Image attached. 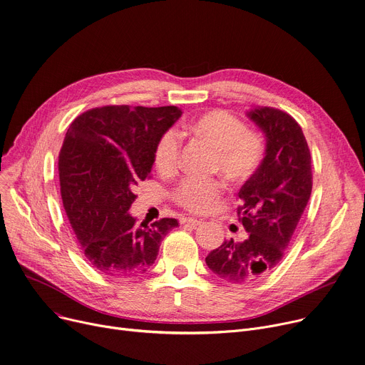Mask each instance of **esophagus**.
Instances as JSON below:
<instances>
[{
	"instance_id": "1",
	"label": "esophagus",
	"mask_w": 365,
	"mask_h": 365,
	"mask_svg": "<svg viewBox=\"0 0 365 365\" xmlns=\"http://www.w3.org/2000/svg\"><path fill=\"white\" fill-rule=\"evenodd\" d=\"M182 225H190V226H192V227H195V226H200L201 223H203V220H200V219H194V217H181V220H180Z\"/></svg>"
}]
</instances>
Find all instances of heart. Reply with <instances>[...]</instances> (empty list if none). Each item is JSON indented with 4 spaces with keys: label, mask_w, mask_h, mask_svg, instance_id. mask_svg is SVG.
I'll list each match as a JSON object with an SVG mask.
<instances>
[{
    "label": "heart",
    "mask_w": 365,
    "mask_h": 365,
    "mask_svg": "<svg viewBox=\"0 0 365 365\" xmlns=\"http://www.w3.org/2000/svg\"><path fill=\"white\" fill-rule=\"evenodd\" d=\"M187 129L216 148L215 167L233 182L248 180L261 165L264 156L261 136L245 130L242 121L227 111H207L191 120ZM180 149L181 139L175 130H167L159 138L155 148V164L160 173L175 171ZM222 191L223 185L216 180L187 177L174 190V197L182 207L206 213L213 209Z\"/></svg>",
    "instance_id": "obj_1"
}]
</instances>
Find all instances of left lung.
Here are the masks:
<instances>
[{
    "label": "left lung",
    "instance_id": "left-lung-1",
    "mask_svg": "<svg viewBox=\"0 0 365 365\" xmlns=\"http://www.w3.org/2000/svg\"><path fill=\"white\" fill-rule=\"evenodd\" d=\"M265 138L258 170L242 185L237 216L248 232L213 250L207 267L232 284L269 274L284 255L312 194V165L306 138L297 121L271 107L245 113Z\"/></svg>",
    "mask_w": 365,
    "mask_h": 365
}]
</instances>
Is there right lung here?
Masks as SVG:
<instances>
[{"instance_id":"right-lung-1","label":"right lung","mask_w":365,"mask_h":365,"mask_svg":"<svg viewBox=\"0 0 365 365\" xmlns=\"http://www.w3.org/2000/svg\"><path fill=\"white\" fill-rule=\"evenodd\" d=\"M182 111L175 106H106L78 115L59 153L63 207L90 265L111 277H135L155 262L164 236L178 226H150L129 213L135 188L149 177L155 148Z\"/></svg>"}]
</instances>
